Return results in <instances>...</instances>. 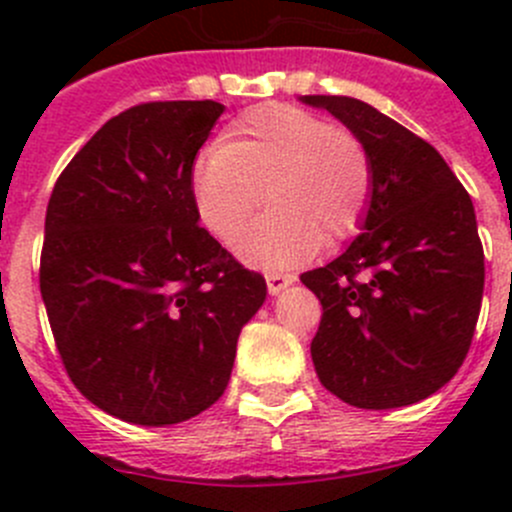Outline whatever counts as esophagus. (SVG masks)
I'll list each match as a JSON object with an SVG mask.
<instances>
[{
	"mask_svg": "<svg viewBox=\"0 0 512 512\" xmlns=\"http://www.w3.org/2000/svg\"><path fill=\"white\" fill-rule=\"evenodd\" d=\"M292 282V275H280V272H270V275H267V289H270V294H280L282 289H287Z\"/></svg>",
	"mask_w": 512,
	"mask_h": 512,
	"instance_id": "obj_1",
	"label": "esophagus"
}]
</instances>
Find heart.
<instances>
[{
  "label": "heart",
  "instance_id": "heart-1",
  "mask_svg": "<svg viewBox=\"0 0 512 512\" xmlns=\"http://www.w3.org/2000/svg\"><path fill=\"white\" fill-rule=\"evenodd\" d=\"M371 183L369 153L352 131L287 103L247 108L190 170L195 213L225 245L262 200L272 203L237 245L242 260L257 267L297 265L319 245L352 237Z\"/></svg>",
  "mask_w": 512,
  "mask_h": 512
}]
</instances>
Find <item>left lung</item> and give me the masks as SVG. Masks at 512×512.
<instances>
[{
	"label": "left lung",
	"instance_id": "obj_1",
	"mask_svg": "<svg viewBox=\"0 0 512 512\" xmlns=\"http://www.w3.org/2000/svg\"><path fill=\"white\" fill-rule=\"evenodd\" d=\"M364 143L371 198L361 235L299 280L322 302L312 361L324 389L356 409L436 394L471 349L483 299L476 210L441 153L349 96H302Z\"/></svg>",
	"mask_w": 512,
	"mask_h": 512
}]
</instances>
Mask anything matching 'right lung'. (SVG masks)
<instances>
[{"label": "right lung", "instance_id": "right-lung-1", "mask_svg": "<svg viewBox=\"0 0 512 512\" xmlns=\"http://www.w3.org/2000/svg\"><path fill=\"white\" fill-rule=\"evenodd\" d=\"M225 111L153 101L103 123L54 185L39 287L76 389L106 414L170 426L210 409L267 297L198 225L190 170Z\"/></svg>", "mask_w": 512, "mask_h": 512}]
</instances>
